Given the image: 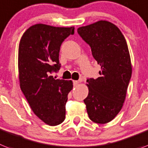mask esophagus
Wrapping results in <instances>:
<instances>
[{"label": "esophagus", "mask_w": 148, "mask_h": 148, "mask_svg": "<svg viewBox=\"0 0 148 148\" xmlns=\"http://www.w3.org/2000/svg\"><path fill=\"white\" fill-rule=\"evenodd\" d=\"M78 84H79V82L78 81H73V85H74V86H77Z\"/></svg>", "instance_id": "1"}]
</instances>
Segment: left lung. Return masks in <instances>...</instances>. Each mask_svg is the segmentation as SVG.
<instances>
[{"label":"left lung","instance_id":"obj_1","mask_svg":"<svg viewBox=\"0 0 148 148\" xmlns=\"http://www.w3.org/2000/svg\"><path fill=\"white\" fill-rule=\"evenodd\" d=\"M77 31L101 66L100 77L87 79L88 95L84 102L88 114L94 123H109L123 107L132 76L126 41L119 28L106 20L79 27Z\"/></svg>","mask_w":148,"mask_h":148}]
</instances>
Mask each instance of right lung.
Listing matches in <instances>:
<instances>
[{
    "label": "right lung",
    "mask_w": 148,
    "mask_h": 148,
    "mask_svg": "<svg viewBox=\"0 0 148 148\" xmlns=\"http://www.w3.org/2000/svg\"><path fill=\"white\" fill-rule=\"evenodd\" d=\"M74 27H54L35 24L22 36L19 45V85L35 115L49 125L65 119L67 95L73 89L71 80L55 79L51 73L60 68L61 44Z\"/></svg>",
    "instance_id": "add662e5"
}]
</instances>
